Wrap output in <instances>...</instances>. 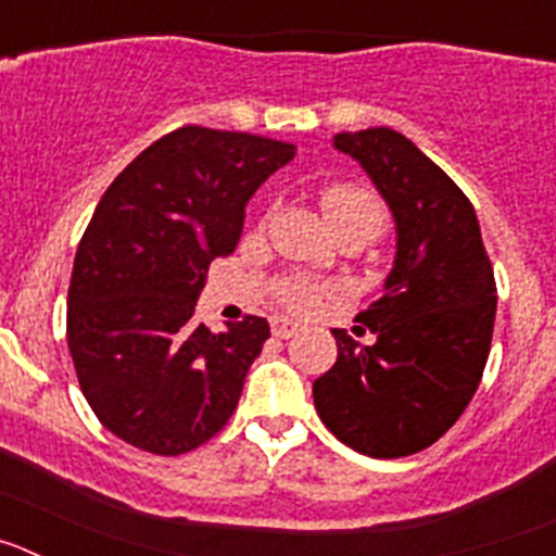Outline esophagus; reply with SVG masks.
<instances>
[{
	"label": "esophagus",
	"mask_w": 556,
	"mask_h": 556,
	"mask_svg": "<svg viewBox=\"0 0 556 556\" xmlns=\"http://www.w3.org/2000/svg\"><path fill=\"white\" fill-rule=\"evenodd\" d=\"M269 326H273V337H278V339H289L301 331V326L292 320H287V317H273V323H269Z\"/></svg>",
	"instance_id": "34e87169"
}]
</instances>
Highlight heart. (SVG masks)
Masks as SVG:
<instances>
[{
	"label": "heart",
	"instance_id": "heart-1",
	"mask_svg": "<svg viewBox=\"0 0 556 556\" xmlns=\"http://www.w3.org/2000/svg\"><path fill=\"white\" fill-rule=\"evenodd\" d=\"M323 208H326L328 223L333 230H362L370 239H376L384 228V205L381 200L356 184H328L323 189ZM278 301L292 312H312L317 306V289L306 281H283L275 287Z\"/></svg>",
	"mask_w": 556,
	"mask_h": 556
}]
</instances>
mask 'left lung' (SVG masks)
Masks as SVG:
<instances>
[{"label": "left lung", "instance_id": "obj_1", "mask_svg": "<svg viewBox=\"0 0 556 556\" xmlns=\"http://www.w3.org/2000/svg\"><path fill=\"white\" fill-rule=\"evenodd\" d=\"M390 205L397 253L384 294L356 314L362 345L333 328L337 362L314 381V406L337 440L395 459L429 448L459 420L488 365L495 278L465 191L404 132H339Z\"/></svg>", "mask_w": 556, "mask_h": 556}]
</instances>
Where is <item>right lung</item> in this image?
<instances>
[{
    "instance_id": "obj_1",
    "label": "right lung",
    "mask_w": 556,
    "mask_h": 556,
    "mask_svg": "<svg viewBox=\"0 0 556 556\" xmlns=\"http://www.w3.org/2000/svg\"><path fill=\"white\" fill-rule=\"evenodd\" d=\"M294 144L186 125L108 186L75 255L66 339L88 406L108 431L159 456L223 431L269 337L248 314L194 326L208 264L239 244L244 205Z\"/></svg>"
}]
</instances>
